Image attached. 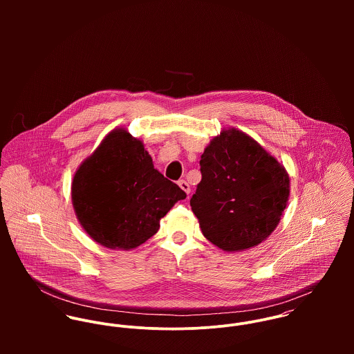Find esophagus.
Returning a JSON list of instances; mask_svg holds the SVG:
<instances>
[{"label":"esophagus","instance_id":"obj_1","mask_svg":"<svg viewBox=\"0 0 354 354\" xmlns=\"http://www.w3.org/2000/svg\"><path fill=\"white\" fill-rule=\"evenodd\" d=\"M178 187L187 194V195H189V192H191V187H189V184L185 181V180H180L178 181Z\"/></svg>","mask_w":354,"mask_h":354}]
</instances>
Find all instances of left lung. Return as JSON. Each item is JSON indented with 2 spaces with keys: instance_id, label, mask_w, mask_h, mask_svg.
I'll list each match as a JSON object with an SVG mask.
<instances>
[{
  "instance_id": "1",
  "label": "left lung",
  "mask_w": 354,
  "mask_h": 354,
  "mask_svg": "<svg viewBox=\"0 0 354 354\" xmlns=\"http://www.w3.org/2000/svg\"><path fill=\"white\" fill-rule=\"evenodd\" d=\"M201 171L191 207L209 243L239 252L275 230L289 201L290 178L250 135L223 129L203 152Z\"/></svg>"
}]
</instances>
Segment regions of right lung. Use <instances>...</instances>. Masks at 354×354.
I'll list each match as a JSON object with an SVG mask.
<instances>
[{"label": "right lung", "instance_id": "1", "mask_svg": "<svg viewBox=\"0 0 354 354\" xmlns=\"http://www.w3.org/2000/svg\"><path fill=\"white\" fill-rule=\"evenodd\" d=\"M185 192L153 169L142 140L125 128L109 132L72 181V204L86 233L110 250H133Z\"/></svg>", "mask_w": 354, "mask_h": 354}]
</instances>
